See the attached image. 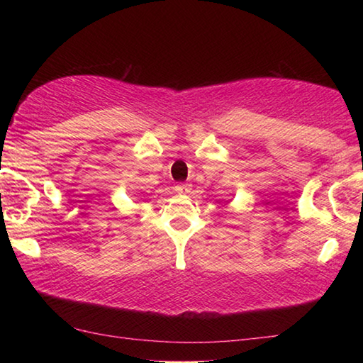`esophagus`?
<instances>
[{
	"label": "esophagus",
	"instance_id": "34e87169",
	"mask_svg": "<svg viewBox=\"0 0 363 363\" xmlns=\"http://www.w3.org/2000/svg\"><path fill=\"white\" fill-rule=\"evenodd\" d=\"M176 192L177 194H189L190 192V184H179V186H176Z\"/></svg>",
	"mask_w": 363,
	"mask_h": 363
}]
</instances>
